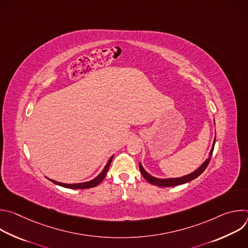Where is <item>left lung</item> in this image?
Instances as JSON below:
<instances>
[{"instance_id":"left-lung-1","label":"left lung","mask_w":248,"mask_h":248,"mask_svg":"<svg viewBox=\"0 0 248 248\" xmlns=\"http://www.w3.org/2000/svg\"><path fill=\"white\" fill-rule=\"evenodd\" d=\"M215 142H216V136H215V139H214V142H213V146H212V149L209 153V157L205 160V162H203V164L197 169L195 170L194 171H192L191 173H188L186 175H184V176H181V178H171V179H158V178H155V176H152L150 173H148L144 168L142 167V165H141V163H139V170H140V172L142 173L143 178L148 182L150 183L151 185H154V186H161V187H170V186H180V185H184V184H186L194 179H196L197 176H199L204 170L205 169L207 168L210 160H211V156L212 154H213V150H214V146H215Z\"/></svg>"}]
</instances>
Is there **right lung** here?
<instances>
[{"label":"right lung","instance_id":"1","mask_svg":"<svg viewBox=\"0 0 248 248\" xmlns=\"http://www.w3.org/2000/svg\"><path fill=\"white\" fill-rule=\"evenodd\" d=\"M113 157H114V156H112V157L110 158V160L108 161L107 165L105 166V168L103 169V170L96 176V178L93 179V180H91V181H89V182L80 183V184H62V183H59V182H56V181L51 180V179H48V180L51 181L52 183L58 185V186H62V187H66V188L85 189V188L95 187V186H97L98 185H100V184L103 182V180L105 179V176H106V174H107V171H108L109 167H110V165H111V162H112V160H113Z\"/></svg>","mask_w":248,"mask_h":248}]
</instances>
